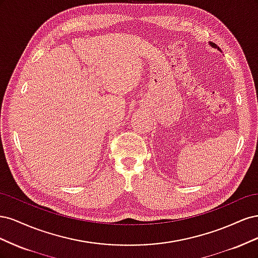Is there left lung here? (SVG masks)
Segmentation results:
<instances>
[{
	"label": "left lung",
	"mask_w": 258,
	"mask_h": 258,
	"mask_svg": "<svg viewBox=\"0 0 258 258\" xmlns=\"http://www.w3.org/2000/svg\"><path fill=\"white\" fill-rule=\"evenodd\" d=\"M210 45H211V46H213L214 48H218V49H220V47H217V45H216L215 43H210Z\"/></svg>",
	"instance_id": "obj_1"
}]
</instances>
